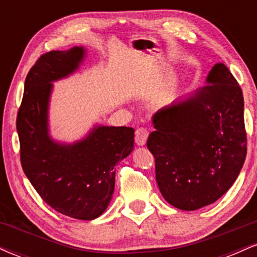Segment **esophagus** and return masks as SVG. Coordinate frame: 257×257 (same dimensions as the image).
<instances>
[{
	"label": "esophagus",
	"instance_id": "34e87169",
	"mask_svg": "<svg viewBox=\"0 0 257 257\" xmlns=\"http://www.w3.org/2000/svg\"><path fill=\"white\" fill-rule=\"evenodd\" d=\"M147 138H149V129L145 128V126H140L135 131V143L139 146L145 145Z\"/></svg>",
	"mask_w": 257,
	"mask_h": 257
}]
</instances>
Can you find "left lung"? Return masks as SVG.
<instances>
[{
  "mask_svg": "<svg viewBox=\"0 0 257 257\" xmlns=\"http://www.w3.org/2000/svg\"><path fill=\"white\" fill-rule=\"evenodd\" d=\"M210 83L153 116L147 147L162 196L181 210L216 202L239 175L246 157L243 91L226 65Z\"/></svg>",
  "mask_w": 257,
  "mask_h": 257,
  "instance_id": "left-lung-1",
  "label": "left lung"
}]
</instances>
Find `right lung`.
Returning <instances> with one entry per match:
<instances>
[{"instance_id": "right-lung-1", "label": "right lung", "mask_w": 257, "mask_h": 257, "mask_svg": "<svg viewBox=\"0 0 257 257\" xmlns=\"http://www.w3.org/2000/svg\"><path fill=\"white\" fill-rule=\"evenodd\" d=\"M84 57L82 47L51 51L37 59L25 79L17 116L20 162L41 198L58 213L93 220L107 208L114 190V167L134 149L131 126H95L73 145L48 135L52 81L75 71Z\"/></svg>"}]
</instances>
